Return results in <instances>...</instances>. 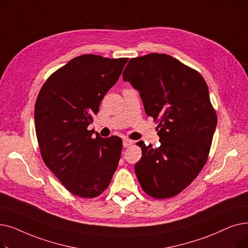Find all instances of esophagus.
Segmentation results:
<instances>
[{"label":"esophagus","instance_id":"obj_1","mask_svg":"<svg viewBox=\"0 0 248 248\" xmlns=\"http://www.w3.org/2000/svg\"><path fill=\"white\" fill-rule=\"evenodd\" d=\"M123 145H124V148H127V147H130V146L133 145V141H132V140H128V139H124Z\"/></svg>","mask_w":248,"mask_h":248}]
</instances>
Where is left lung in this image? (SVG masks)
<instances>
[{"label":"left lung","mask_w":248,"mask_h":248,"mask_svg":"<svg viewBox=\"0 0 248 248\" xmlns=\"http://www.w3.org/2000/svg\"><path fill=\"white\" fill-rule=\"evenodd\" d=\"M141 95L147 115L158 124L160 147L143 141L135 172L143 190L158 200L177 196L206 164L217 125L202 75L165 53L131 59L123 74Z\"/></svg>","instance_id":"left-lung-1"}]
</instances>
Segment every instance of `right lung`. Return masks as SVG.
<instances>
[{
	"label": "right lung",
	"mask_w": 248,
	"mask_h": 248,
	"mask_svg": "<svg viewBox=\"0 0 248 248\" xmlns=\"http://www.w3.org/2000/svg\"><path fill=\"white\" fill-rule=\"evenodd\" d=\"M127 60L76 57L52 73L38 93L34 122L42 160L77 197H99L121 159V138H92L94 132L87 127Z\"/></svg>",
	"instance_id": "1"
}]
</instances>
